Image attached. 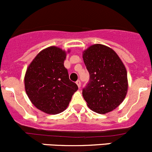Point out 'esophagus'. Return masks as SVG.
<instances>
[{"label":"esophagus","instance_id":"34e87169","mask_svg":"<svg viewBox=\"0 0 152 152\" xmlns=\"http://www.w3.org/2000/svg\"><path fill=\"white\" fill-rule=\"evenodd\" d=\"M76 83H77V86H78V88H80V86H81V83H80V80H77V81H76Z\"/></svg>","mask_w":152,"mask_h":152}]
</instances>
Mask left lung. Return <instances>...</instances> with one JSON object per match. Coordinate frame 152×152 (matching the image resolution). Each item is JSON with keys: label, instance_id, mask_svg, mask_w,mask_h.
<instances>
[{"label": "left lung", "instance_id": "obj_1", "mask_svg": "<svg viewBox=\"0 0 152 152\" xmlns=\"http://www.w3.org/2000/svg\"><path fill=\"white\" fill-rule=\"evenodd\" d=\"M89 73V82L83 97L92 111L105 114L121 104L128 92L125 66L116 53L101 44L89 46L83 52Z\"/></svg>", "mask_w": 152, "mask_h": 152}]
</instances>
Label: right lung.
I'll use <instances>...</instances> for the list:
<instances>
[{"mask_svg": "<svg viewBox=\"0 0 152 152\" xmlns=\"http://www.w3.org/2000/svg\"><path fill=\"white\" fill-rule=\"evenodd\" d=\"M66 58L64 50L50 46L41 50L26 71V93L32 104L45 113L55 115L64 111L78 89L69 80L64 66Z\"/></svg>", "mask_w": 152, "mask_h": 152, "instance_id": "1", "label": "right lung"}]
</instances>
